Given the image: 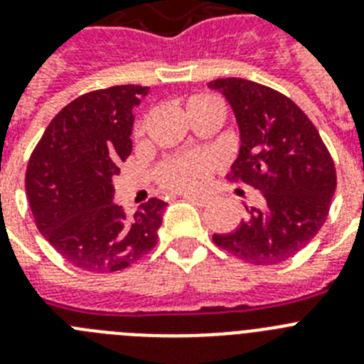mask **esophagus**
<instances>
[{
	"label": "esophagus",
	"instance_id": "esophagus-1",
	"mask_svg": "<svg viewBox=\"0 0 364 364\" xmlns=\"http://www.w3.org/2000/svg\"><path fill=\"white\" fill-rule=\"evenodd\" d=\"M186 200H189V203L197 204V206H206L208 203H210V195H193V193H186L184 195Z\"/></svg>",
	"mask_w": 364,
	"mask_h": 364
}]
</instances>
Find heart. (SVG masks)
<instances>
[{"label":"heart","instance_id":"b5f03b06","mask_svg":"<svg viewBox=\"0 0 364 364\" xmlns=\"http://www.w3.org/2000/svg\"><path fill=\"white\" fill-rule=\"evenodd\" d=\"M208 102H217L215 99L208 97V95H193L186 102V110ZM213 160L206 154H195V156L176 158L169 161L161 169V182L171 189H180V191H188V189L200 188L208 180L212 173Z\"/></svg>","mask_w":364,"mask_h":364}]
</instances>
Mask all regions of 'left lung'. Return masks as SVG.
<instances>
[{"label": "left lung", "mask_w": 364, "mask_h": 364, "mask_svg": "<svg viewBox=\"0 0 364 364\" xmlns=\"http://www.w3.org/2000/svg\"><path fill=\"white\" fill-rule=\"evenodd\" d=\"M239 129L237 158L228 178L257 189L262 208L213 243L254 265H274L309 245L326 223L337 175L330 152L309 117L284 93L247 79H215Z\"/></svg>", "instance_id": "obj_1"}]
</instances>
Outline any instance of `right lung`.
Masks as SVG:
<instances>
[{
	"label": "right lung",
	"mask_w": 364,
	"mask_h": 364,
	"mask_svg": "<svg viewBox=\"0 0 364 364\" xmlns=\"http://www.w3.org/2000/svg\"><path fill=\"white\" fill-rule=\"evenodd\" d=\"M149 92L125 85L80 95L53 117L27 164L40 234L85 271H121L156 245L167 204L151 198L129 215L114 203L112 184L132 151L134 112Z\"/></svg>",
	"instance_id": "1"
}]
</instances>
